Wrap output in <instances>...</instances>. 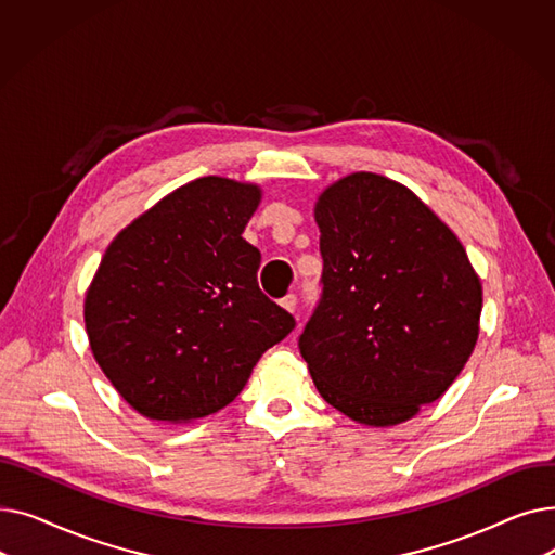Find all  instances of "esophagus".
<instances>
[{
  "instance_id": "obj_1",
  "label": "esophagus",
  "mask_w": 555,
  "mask_h": 555,
  "mask_svg": "<svg viewBox=\"0 0 555 555\" xmlns=\"http://www.w3.org/2000/svg\"><path fill=\"white\" fill-rule=\"evenodd\" d=\"M279 304H281V308L287 310V312H295V310H297V297H295V295H285Z\"/></svg>"
}]
</instances>
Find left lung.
Instances as JSON below:
<instances>
[{
    "label": "left lung",
    "instance_id": "left-lung-1",
    "mask_svg": "<svg viewBox=\"0 0 555 555\" xmlns=\"http://www.w3.org/2000/svg\"><path fill=\"white\" fill-rule=\"evenodd\" d=\"M324 297L299 337L322 398L369 427L439 400L479 339L481 279L456 233L404 184L358 170L314 202Z\"/></svg>",
    "mask_w": 555,
    "mask_h": 555
}]
</instances>
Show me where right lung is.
Returning <instances> with one entry per match:
<instances>
[{
	"instance_id": "obj_1",
	"label": "right lung",
	"mask_w": 555,
	"mask_h": 555,
	"mask_svg": "<svg viewBox=\"0 0 555 555\" xmlns=\"http://www.w3.org/2000/svg\"><path fill=\"white\" fill-rule=\"evenodd\" d=\"M262 189L220 175L164 195L107 245L85 293L92 356L151 421L193 423L247 385L295 319L260 293L243 238Z\"/></svg>"
}]
</instances>
